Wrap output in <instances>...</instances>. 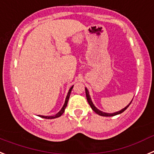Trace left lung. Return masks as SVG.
Wrapping results in <instances>:
<instances>
[{
	"label": "left lung",
	"instance_id": "8db88e82",
	"mask_svg": "<svg viewBox=\"0 0 154 154\" xmlns=\"http://www.w3.org/2000/svg\"><path fill=\"white\" fill-rule=\"evenodd\" d=\"M85 91H86V97H87V102H88V103L90 104V106H91V108H92V110H94V112L96 113H97L98 115H100V116H103V117H112V116H115V115H117V114H120V113H123V112L124 111V110L127 109V107H128L129 106H130V104L131 103H131H129V105H127V106H126L125 108H124V109H122L121 110H120V111L118 112H116V113H104V112H102L100 111V110H99L97 109V108L95 107V106H94V104H93L92 101H91V97H90V95H89V92H88V91H87V88H85Z\"/></svg>",
	"mask_w": 154,
	"mask_h": 154
}]
</instances>
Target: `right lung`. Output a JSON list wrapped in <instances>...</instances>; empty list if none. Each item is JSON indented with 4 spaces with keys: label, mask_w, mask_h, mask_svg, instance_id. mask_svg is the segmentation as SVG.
Instances as JSON below:
<instances>
[{
    "label": "right lung",
    "mask_w": 154,
    "mask_h": 154,
    "mask_svg": "<svg viewBox=\"0 0 154 154\" xmlns=\"http://www.w3.org/2000/svg\"><path fill=\"white\" fill-rule=\"evenodd\" d=\"M72 88H73V87H70V89L69 90V92H68V94H67V97H66V100H65V103H64V104H63V107H62L61 110L58 112L56 115H54V116H49V117H48V116H39V117H42V118H45V119H54V118H57V117H60V116H61V115L63 113V112H64V110H65V108H66V106H67V102H68V100H69V98H70V92H71V91H72Z\"/></svg>",
    "instance_id": "1"
}]
</instances>
